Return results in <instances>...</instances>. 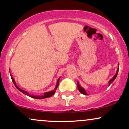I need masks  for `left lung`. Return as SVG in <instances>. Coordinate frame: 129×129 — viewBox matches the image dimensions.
<instances>
[{
  "mask_svg": "<svg viewBox=\"0 0 129 129\" xmlns=\"http://www.w3.org/2000/svg\"><path fill=\"white\" fill-rule=\"evenodd\" d=\"M118 70H117V72H116V73L115 74V76H114L113 78H112V79H111L110 80V81H109V85H110L112 83V82H113V81L115 79V78H116V76H117V75H118ZM78 90H79V91H80V92H81V93H82V94H85V95H87V93L85 92V90L83 88H82V87H81V86H80V85L79 84V83H78Z\"/></svg>",
  "mask_w": 129,
  "mask_h": 129,
  "instance_id": "1",
  "label": "left lung"
}]
</instances>
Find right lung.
I'll list each match as a JSON object with an SVG mask.
<instances>
[{
	"label": "right lung",
	"instance_id": "obj_1",
	"mask_svg": "<svg viewBox=\"0 0 129 129\" xmlns=\"http://www.w3.org/2000/svg\"><path fill=\"white\" fill-rule=\"evenodd\" d=\"M11 79H12V81H13V83H14V85H15L16 88H17V89H18V90H19V91H21V92H22L23 93H24V94H26V95H28V96H29V97L33 98H35V99H40V100H42V99H45V98H49V97H50V96H52L53 94H54V93H55V91H56V90L57 89V87H58V85H59V78L58 80H57V84H56V86L55 89L53 90V91H49V92L45 93V94H44V95H43V96H34V95H31V94H28V93H27V92H26V91H24V90H22V89H20V88H19V87H17V85H16L15 81H14V79H13V77H12V76H11Z\"/></svg>",
	"mask_w": 129,
	"mask_h": 129
}]
</instances>
